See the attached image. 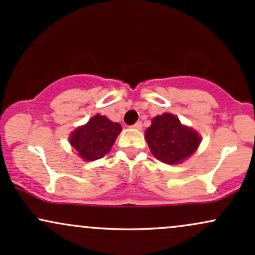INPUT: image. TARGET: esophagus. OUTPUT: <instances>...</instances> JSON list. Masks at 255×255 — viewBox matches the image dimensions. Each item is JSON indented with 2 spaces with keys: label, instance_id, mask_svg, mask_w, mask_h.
Returning a JSON list of instances; mask_svg holds the SVG:
<instances>
[{
  "label": "esophagus",
  "instance_id": "34e87169",
  "mask_svg": "<svg viewBox=\"0 0 255 255\" xmlns=\"http://www.w3.org/2000/svg\"><path fill=\"white\" fill-rule=\"evenodd\" d=\"M141 127H142V124L140 121L135 122V124L131 126V128H134V129H141Z\"/></svg>",
  "mask_w": 255,
  "mask_h": 255
}]
</instances>
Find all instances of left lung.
<instances>
[{"label": "left lung", "instance_id": "8db88e82", "mask_svg": "<svg viewBox=\"0 0 255 255\" xmlns=\"http://www.w3.org/2000/svg\"><path fill=\"white\" fill-rule=\"evenodd\" d=\"M145 136L152 154L166 164H177L186 159L200 144L197 131L181 125L176 116L166 113L152 120Z\"/></svg>", "mask_w": 255, "mask_h": 255}]
</instances>
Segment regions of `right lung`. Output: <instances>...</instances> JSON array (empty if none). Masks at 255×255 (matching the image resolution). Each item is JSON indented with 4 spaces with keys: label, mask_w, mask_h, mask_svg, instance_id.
<instances>
[{
    "label": "right lung",
    "mask_w": 255,
    "mask_h": 255,
    "mask_svg": "<svg viewBox=\"0 0 255 255\" xmlns=\"http://www.w3.org/2000/svg\"><path fill=\"white\" fill-rule=\"evenodd\" d=\"M121 130V125L118 122L96 115L86 125L73 131L69 141L83 159H101L111 150Z\"/></svg>",
    "instance_id": "1"
}]
</instances>
